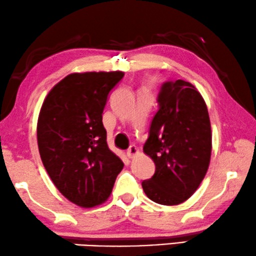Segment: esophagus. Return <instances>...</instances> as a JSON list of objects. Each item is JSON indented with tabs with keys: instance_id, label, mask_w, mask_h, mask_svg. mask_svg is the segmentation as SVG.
<instances>
[{
	"instance_id": "obj_1",
	"label": "esophagus",
	"mask_w": 256,
	"mask_h": 256,
	"mask_svg": "<svg viewBox=\"0 0 256 256\" xmlns=\"http://www.w3.org/2000/svg\"><path fill=\"white\" fill-rule=\"evenodd\" d=\"M136 154H139V150L136 148V146H131L126 152V156H128V158H130V159H132V158L136 156Z\"/></svg>"
}]
</instances>
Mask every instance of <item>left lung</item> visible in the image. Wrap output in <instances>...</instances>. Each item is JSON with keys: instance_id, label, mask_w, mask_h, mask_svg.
Returning a JSON list of instances; mask_svg holds the SVG:
<instances>
[{"instance_id": "obj_1", "label": "left lung", "mask_w": 256, "mask_h": 256, "mask_svg": "<svg viewBox=\"0 0 256 256\" xmlns=\"http://www.w3.org/2000/svg\"><path fill=\"white\" fill-rule=\"evenodd\" d=\"M158 102L160 108L144 145V152L156 164V172L142 184L156 203L178 205L194 195L208 169L210 117L203 96L190 82H166Z\"/></svg>"}]
</instances>
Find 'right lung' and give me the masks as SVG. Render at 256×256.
I'll list each match as a JSON object with an SVG mask.
<instances>
[{
  "label": "right lung",
  "mask_w": 256,
  "mask_h": 256,
  "mask_svg": "<svg viewBox=\"0 0 256 256\" xmlns=\"http://www.w3.org/2000/svg\"><path fill=\"white\" fill-rule=\"evenodd\" d=\"M124 72L72 73L45 97L37 123L42 164L56 189L81 208L110 197L123 161L109 148L102 114Z\"/></svg>",
  "instance_id": "right-lung-1"
}]
</instances>
